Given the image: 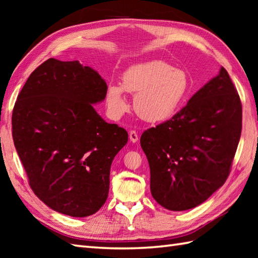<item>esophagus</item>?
<instances>
[{
    "instance_id": "1",
    "label": "esophagus",
    "mask_w": 258,
    "mask_h": 258,
    "mask_svg": "<svg viewBox=\"0 0 258 258\" xmlns=\"http://www.w3.org/2000/svg\"><path fill=\"white\" fill-rule=\"evenodd\" d=\"M128 138L132 143H136V142L139 141V135H138V133H136V131H131L128 134Z\"/></svg>"
}]
</instances>
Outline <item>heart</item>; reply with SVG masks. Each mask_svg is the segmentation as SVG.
I'll use <instances>...</instances> for the list:
<instances>
[{"mask_svg": "<svg viewBox=\"0 0 258 258\" xmlns=\"http://www.w3.org/2000/svg\"><path fill=\"white\" fill-rule=\"evenodd\" d=\"M124 91L135 94L134 109L147 122H162L176 113L190 94L187 73L160 59L133 65L125 71L122 86L109 84L106 106L113 118L127 112L128 103Z\"/></svg>", "mask_w": 258, "mask_h": 258, "instance_id": "obj_1", "label": "heart"}]
</instances>
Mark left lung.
Wrapping results in <instances>:
<instances>
[{"label":"left lung","instance_id":"8db88e82","mask_svg":"<svg viewBox=\"0 0 258 258\" xmlns=\"http://www.w3.org/2000/svg\"><path fill=\"white\" fill-rule=\"evenodd\" d=\"M242 132V103L227 71L174 116L141 136L151 193L169 211L199 206L227 179Z\"/></svg>","mask_w":258,"mask_h":258}]
</instances>
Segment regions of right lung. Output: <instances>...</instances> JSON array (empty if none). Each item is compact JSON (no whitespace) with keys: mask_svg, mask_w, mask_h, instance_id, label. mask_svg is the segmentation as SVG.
<instances>
[{"mask_svg":"<svg viewBox=\"0 0 258 258\" xmlns=\"http://www.w3.org/2000/svg\"><path fill=\"white\" fill-rule=\"evenodd\" d=\"M107 85L79 61L48 58L29 76L15 102L12 135L34 194L73 217L96 213L107 200L109 171L128 134L93 107Z\"/></svg>","mask_w":258,"mask_h":258,"instance_id":"obj_1","label":"right lung"}]
</instances>
